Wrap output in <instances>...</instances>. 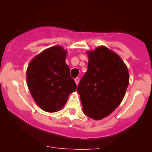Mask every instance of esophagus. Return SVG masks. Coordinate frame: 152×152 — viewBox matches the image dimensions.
<instances>
[{
  "label": "esophagus",
  "mask_w": 152,
  "mask_h": 152,
  "mask_svg": "<svg viewBox=\"0 0 152 152\" xmlns=\"http://www.w3.org/2000/svg\"><path fill=\"white\" fill-rule=\"evenodd\" d=\"M75 82H76V85H78V83H79V78L76 77V78H75Z\"/></svg>",
  "instance_id": "obj_1"
}]
</instances>
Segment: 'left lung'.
I'll return each mask as SVG.
<instances>
[{
    "mask_svg": "<svg viewBox=\"0 0 152 152\" xmlns=\"http://www.w3.org/2000/svg\"><path fill=\"white\" fill-rule=\"evenodd\" d=\"M86 53L88 70L77 91L83 113L94 120H100L111 114L121 103L129 75L119 56L106 46H99Z\"/></svg>",
    "mask_w": 152,
    "mask_h": 152,
    "instance_id": "8db88e82",
    "label": "left lung"
}]
</instances>
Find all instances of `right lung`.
I'll use <instances>...</instances> for the list:
<instances>
[{
    "label": "right lung",
    "instance_id": "1",
    "mask_svg": "<svg viewBox=\"0 0 152 152\" xmlns=\"http://www.w3.org/2000/svg\"><path fill=\"white\" fill-rule=\"evenodd\" d=\"M67 50L61 46L43 50L31 60L26 71L30 93L37 105L46 112L64 107L76 84L66 64Z\"/></svg>",
    "mask_w": 152,
    "mask_h": 152
}]
</instances>
